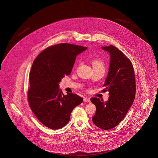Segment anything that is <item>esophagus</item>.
Wrapping results in <instances>:
<instances>
[{
  "mask_svg": "<svg viewBox=\"0 0 158 158\" xmlns=\"http://www.w3.org/2000/svg\"><path fill=\"white\" fill-rule=\"evenodd\" d=\"M83 101L85 102H90V99L89 98H85L83 99Z\"/></svg>",
  "mask_w": 158,
  "mask_h": 158,
  "instance_id": "obj_1",
  "label": "esophagus"
}]
</instances>
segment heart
Segmentation results:
<instances>
[{"instance_id": "b5f03b06", "label": "heart", "mask_w": 158, "mask_h": 158, "mask_svg": "<svg viewBox=\"0 0 158 158\" xmlns=\"http://www.w3.org/2000/svg\"><path fill=\"white\" fill-rule=\"evenodd\" d=\"M92 65L93 68H98L104 69V62L103 60L99 58L95 59L92 62Z\"/></svg>"}]
</instances>
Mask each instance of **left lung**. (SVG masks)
<instances>
[{
	"label": "left lung",
	"instance_id": "obj_1",
	"mask_svg": "<svg viewBox=\"0 0 158 158\" xmlns=\"http://www.w3.org/2000/svg\"><path fill=\"white\" fill-rule=\"evenodd\" d=\"M110 55V65L103 91H109V98L103 102L97 98H91L96 107L93 123L107 130L116 127L124 118L135 98V73L130 60L114 46L102 47Z\"/></svg>",
	"mask_w": 158,
	"mask_h": 158
}]
</instances>
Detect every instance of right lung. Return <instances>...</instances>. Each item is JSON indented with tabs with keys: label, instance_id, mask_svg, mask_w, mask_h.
I'll list each match as a JSON object with an SVG mask.
<instances>
[{
	"label": "right lung",
	"instance_id": "obj_1",
	"mask_svg": "<svg viewBox=\"0 0 158 158\" xmlns=\"http://www.w3.org/2000/svg\"><path fill=\"white\" fill-rule=\"evenodd\" d=\"M87 47L60 43L48 47L35 58L29 75L27 98L38 119L47 127L58 130L69 123L73 108L83 102L75 94L64 95L59 83L71 73L78 54Z\"/></svg>",
	"mask_w": 158,
	"mask_h": 158
}]
</instances>
